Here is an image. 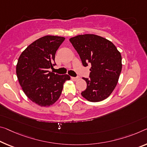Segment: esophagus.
Segmentation results:
<instances>
[{
  "mask_svg": "<svg viewBox=\"0 0 147 147\" xmlns=\"http://www.w3.org/2000/svg\"><path fill=\"white\" fill-rule=\"evenodd\" d=\"M71 78H72V80H74V81H76V80H78V77H71Z\"/></svg>",
  "mask_w": 147,
  "mask_h": 147,
  "instance_id": "esophagus-1",
  "label": "esophagus"
}]
</instances>
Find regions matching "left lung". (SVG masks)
I'll use <instances>...</instances> for the list:
<instances>
[{"label":"left lung","instance_id":"8db88e82","mask_svg":"<svg viewBox=\"0 0 147 147\" xmlns=\"http://www.w3.org/2000/svg\"><path fill=\"white\" fill-rule=\"evenodd\" d=\"M80 57L82 65H91L90 78L81 93L91 102L107 98L115 90L122 71V56L112 42L93 34H80L69 39Z\"/></svg>","mask_w":147,"mask_h":147}]
</instances>
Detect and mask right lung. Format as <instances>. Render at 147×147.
Returning <instances> with one entry per match:
<instances>
[{
	"instance_id": "1",
	"label": "right lung",
	"mask_w": 147,
	"mask_h": 147,
	"mask_svg": "<svg viewBox=\"0 0 147 147\" xmlns=\"http://www.w3.org/2000/svg\"><path fill=\"white\" fill-rule=\"evenodd\" d=\"M64 37L47 35L37 39L23 51L16 65L20 86L28 98L40 107H49L61 94L68 74L58 75L48 69L55 65V55Z\"/></svg>"
}]
</instances>
